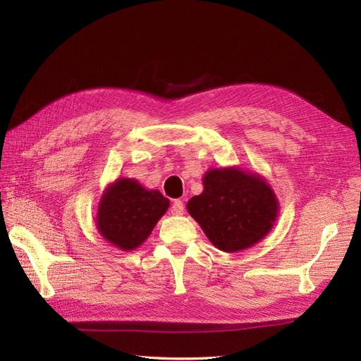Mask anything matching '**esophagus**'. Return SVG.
I'll use <instances>...</instances> for the list:
<instances>
[{
    "mask_svg": "<svg viewBox=\"0 0 361 361\" xmlns=\"http://www.w3.org/2000/svg\"><path fill=\"white\" fill-rule=\"evenodd\" d=\"M183 209H185L183 203L180 200H174L171 207H170V212H171V215H182Z\"/></svg>",
    "mask_w": 361,
    "mask_h": 361,
    "instance_id": "1",
    "label": "esophagus"
}]
</instances>
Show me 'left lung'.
<instances>
[{
  "mask_svg": "<svg viewBox=\"0 0 361 361\" xmlns=\"http://www.w3.org/2000/svg\"><path fill=\"white\" fill-rule=\"evenodd\" d=\"M279 199L259 173L239 167L211 169L203 176V191L187 203L218 250L236 253L260 243L274 227Z\"/></svg>",
  "mask_w": 361,
  "mask_h": 361,
  "instance_id": "left-lung-1",
  "label": "left lung"
}]
</instances>
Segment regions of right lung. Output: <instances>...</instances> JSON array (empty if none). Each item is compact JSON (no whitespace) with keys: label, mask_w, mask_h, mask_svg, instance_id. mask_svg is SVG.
<instances>
[{"label":"right lung","mask_w":361,"mask_h":361,"mask_svg":"<svg viewBox=\"0 0 361 361\" xmlns=\"http://www.w3.org/2000/svg\"><path fill=\"white\" fill-rule=\"evenodd\" d=\"M169 206L170 200L158 190H147L137 179L118 178L105 188L97 204V232L118 250H135L149 238Z\"/></svg>","instance_id":"add662e5"}]
</instances>
